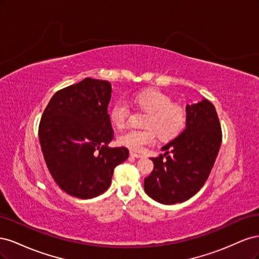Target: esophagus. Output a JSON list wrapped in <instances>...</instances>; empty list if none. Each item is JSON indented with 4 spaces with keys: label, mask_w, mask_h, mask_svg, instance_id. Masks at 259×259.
I'll use <instances>...</instances> for the list:
<instances>
[{
    "label": "esophagus",
    "mask_w": 259,
    "mask_h": 259,
    "mask_svg": "<svg viewBox=\"0 0 259 259\" xmlns=\"http://www.w3.org/2000/svg\"><path fill=\"white\" fill-rule=\"evenodd\" d=\"M130 155L133 156V158H136V159H142V158H144L143 154L136 153V152H130Z\"/></svg>",
    "instance_id": "34e87169"
}]
</instances>
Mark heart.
I'll return each instance as SVG.
<instances>
[{"label": "heart", "instance_id": "heart-1", "mask_svg": "<svg viewBox=\"0 0 259 259\" xmlns=\"http://www.w3.org/2000/svg\"><path fill=\"white\" fill-rule=\"evenodd\" d=\"M135 104L148 112L144 126L146 130H127L117 137V143L133 151L154 143L155 135L161 139H170L183 131L186 124V112L183 107L173 104L171 99L162 92L147 90L134 96ZM130 109L125 101L119 100L112 105L109 119L115 127H123L127 121Z\"/></svg>", "mask_w": 259, "mask_h": 259}]
</instances>
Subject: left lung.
<instances>
[{
  "label": "left lung",
  "instance_id": "1",
  "mask_svg": "<svg viewBox=\"0 0 259 259\" xmlns=\"http://www.w3.org/2000/svg\"><path fill=\"white\" fill-rule=\"evenodd\" d=\"M222 144V127L214 105L203 98L186 106V127L167 145L145 178L146 193L162 204L187 201L206 182ZM166 158H164L163 156Z\"/></svg>",
  "mask_w": 259,
  "mask_h": 259
}]
</instances>
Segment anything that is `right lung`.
<instances>
[{
  "label": "right lung",
  "mask_w": 259,
  "mask_h": 259,
  "mask_svg": "<svg viewBox=\"0 0 259 259\" xmlns=\"http://www.w3.org/2000/svg\"><path fill=\"white\" fill-rule=\"evenodd\" d=\"M112 88L86 77L55 93L38 126L44 160L66 193L92 199L111 184L113 170L128 158L125 147L109 148L113 131L108 114Z\"/></svg>",
  "instance_id": "obj_1"
}]
</instances>
